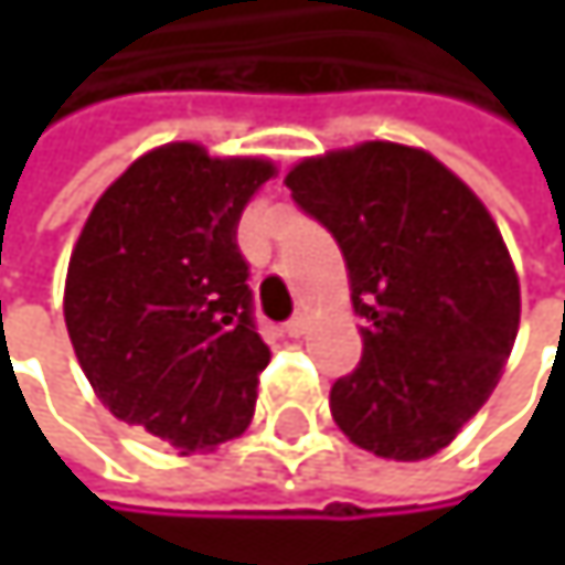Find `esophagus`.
<instances>
[{"label": "esophagus", "mask_w": 565, "mask_h": 565, "mask_svg": "<svg viewBox=\"0 0 565 565\" xmlns=\"http://www.w3.org/2000/svg\"><path fill=\"white\" fill-rule=\"evenodd\" d=\"M307 327H310L307 313H297V317H290V320L284 323V333H287V337H300V333H307Z\"/></svg>", "instance_id": "1"}]
</instances>
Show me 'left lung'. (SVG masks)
<instances>
[{"label":"left lung","mask_w":565,"mask_h":565,"mask_svg":"<svg viewBox=\"0 0 565 565\" xmlns=\"http://www.w3.org/2000/svg\"><path fill=\"white\" fill-rule=\"evenodd\" d=\"M340 245L363 360L330 390L343 435L395 461L451 445L494 393L520 327V281L484 202L431 153L360 143L287 172Z\"/></svg>","instance_id":"obj_1"}]
</instances>
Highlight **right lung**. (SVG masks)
I'll list each match as a JSON object with an SVG mask.
<instances>
[{
	"label": "right lung",
	"instance_id": "right-lung-1",
	"mask_svg": "<svg viewBox=\"0 0 565 565\" xmlns=\"http://www.w3.org/2000/svg\"><path fill=\"white\" fill-rule=\"evenodd\" d=\"M275 175L199 143L143 153L90 209L71 252L64 323L97 398L179 448L238 438L271 350L255 330L238 218Z\"/></svg>",
	"mask_w": 565,
	"mask_h": 565
}]
</instances>
